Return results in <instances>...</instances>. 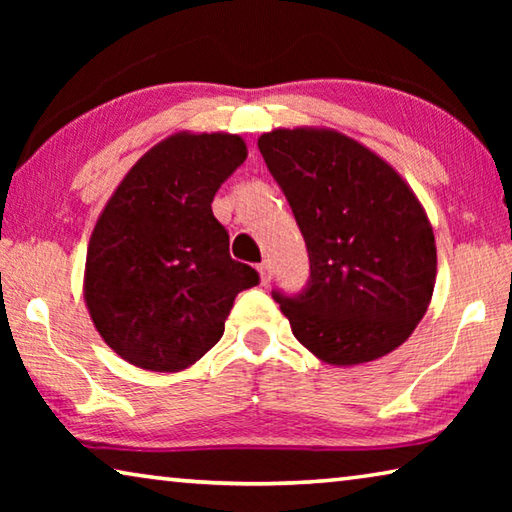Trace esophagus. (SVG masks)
I'll list each match as a JSON object with an SVG mask.
<instances>
[{"mask_svg": "<svg viewBox=\"0 0 512 512\" xmlns=\"http://www.w3.org/2000/svg\"><path fill=\"white\" fill-rule=\"evenodd\" d=\"M257 271H259V277H262V284L271 282L273 280V264H271V259H264V262L257 266Z\"/></svg>", "mask_w": 512, "mask_h": 512, "instance_id": "obj_1", "label": "esophagus"}]
</instances>
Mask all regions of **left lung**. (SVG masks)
<instances>
[{"label":"left lung","instance_id":"left-lung-1","mask_svg":"<svg viewBox=\"0 0 512 512\" xmlns=\"http://www.w3.org/2000/svg\"><path fill=\"white\" fill-rule=\"evenodd\" d=\"M257 146L309 255L302 291H273L293 336L334 366L395 350L436 284V244L418 198L384 160L341 133L273 131Z\"/></svg>","mask_w":512,"mask_h":512}]
</instances>
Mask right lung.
<instances>
[{"label":"right lung","instance_id":"right-lung-1","mask_svg":"<svg viewBox=\"0 0 512 512\" xmlns=\"http://www.w3.org/2000/svg\"><path fill=\"white\" fill-rule=\"evenodd\" d=\"M246 155L237 135H173L126 173L94 225L85 302L103 341L133 366H192L219 343L237 293L259 284L253 266L230 257L212 214Z\"/></svg>","mask_w":512,"mask_h":512}]
</instances>
